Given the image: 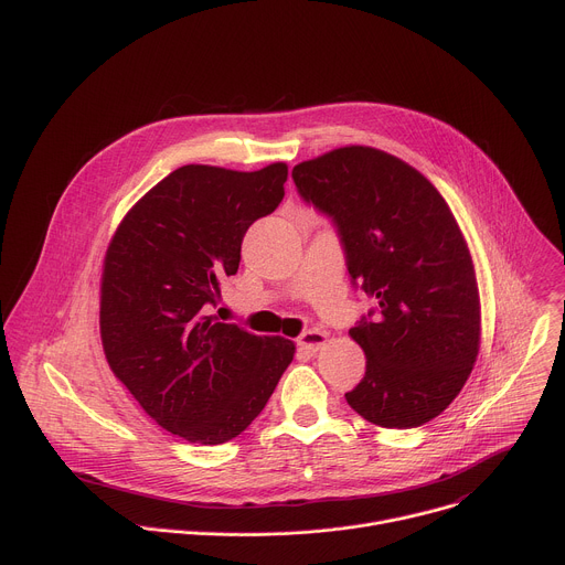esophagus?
I'll return each mask as SVG.
<instances>
[{"mask_svg":"<svg viewBox=\"0 0 565 565\" xmlns=\"http://www.w3.org/2000/svg\"><path fill=\"white\" fill-rule=\"evenodd\" d=\"M327 344H329V335L317 331V329L306 331V333L299 338V347H301L303 351H319V349H324Z\"/></svg>","mask_w":565,"mask_h":565,"instance_id":"esophagus-1","label":"esophagus"}]
</instances>
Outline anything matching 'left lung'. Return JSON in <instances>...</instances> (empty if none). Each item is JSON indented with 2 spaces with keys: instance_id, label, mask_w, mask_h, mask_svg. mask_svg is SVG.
Here are the masks:
<instances>
[{
  "instance_id": "left-lung-1",
  "label": "left lung",
  "mask_w": 565,
  "mask_h": 565,
  "mask_svg": "<svg viewBox=\"0 0 565 565\" xmlns=\"http://www.w3.org/2000/svg\"><path fill=\"white\" fill-rule=\"evenodd\" d=\"M292 179L333 216L351 279L377 301L375 319L349 331L366 373L347 402L386 429L434 420L480 351L476 270L447 201L405 160L366 145L303 160Z\"/></svg>"
}]
</instances>
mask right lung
Returning <instances> with one entry per match:
<instances>
[{
  "instance_id": "right-lung-1",
  "label": "right lung",
  "mask_w": 565,
  "mask_h": 565,
  "mask_svg": "<svg viewBox=\"0 0 565 565\" xmlns=\"http://www.w3.org/2000/svg\"><path fill=\"white\" fill-rule=\"evenodd\" d=\"M286 179V163L183 166L131 205L109 241L105 358L142 412L188 443L236 438L295 358V342L210 315L221 281L238 270L246 230L281 203Z\"/></svg>"
}]
</instances>
